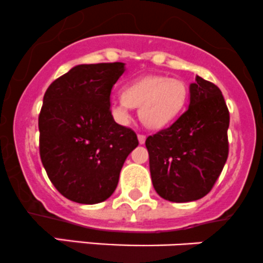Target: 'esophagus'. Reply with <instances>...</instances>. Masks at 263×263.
Here are the masks:
<instances>
[{
  "mask_svg": "<svg viewBox=\"0 0 263 263\" xmlns=\"http://www.w3.org/2000/svg\"><path fill=\"white\" fill-rule=\"evenodd\" d=\"M138 140H139V144H144V143H145V135L144 134H138Z\"/></svg>",
  "mask_w": 263,
  "mask_h": 263,
  "instance_id": "esophagus-1",
  "label": "esophagus"
}]
</instances>
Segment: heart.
I'll list each match as a JSON object with an SVG mask.
<instances>
[{
	"instance_id": "1",
	"label": "heart",
	"mask_w": 263,
	"mask_h": 263,
	"mask_svg": "<svg viewBox=\"0 0 263 263\" xmlns=\"http://www.w3.org/2000/svg\"><path fill=\"white\" fill-rule=\"evenodd\" d=\"M189 97L187 85L178 78L151 74L128 83L123 96L110 105L112 118L128 124L132 107H139V119L148 129H162L170 125L185 109Z\"/></svg>"
}]
</instances>
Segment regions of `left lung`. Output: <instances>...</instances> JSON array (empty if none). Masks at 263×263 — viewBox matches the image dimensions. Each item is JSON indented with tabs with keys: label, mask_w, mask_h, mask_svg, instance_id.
<instances>
[{
	"label": "left lung",
	"mask_w": 263,
	"mask_h": 263,
	"mask_svg": "<svg viewBox=\"0 0 263 263\" xmlns=\"http://www.w3.org/2000/svg\"><path fill=\"white\" fill-rule=\"evenodd\" d=\"M228 128L221 91L196 76L189 109L145 140L157 194L172 202L195 201L209 194L228 158Z\"/></svg>",
	"instance_id": "left-lung-1"
}]
</instances>
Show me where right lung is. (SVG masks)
Listing matches in <instances>:
<instances>
[{
    "instance_id": "obj_1",
    "label": "right lung",
    "mask_w": 263,
    "mask_h": 263,
    "mask_svg": "<svg viewBox=\"0 0 263 263\" xmlns=\"http://www.w3.org/2000/svg\"><path fill=\"white\" fill-rule=\"evenodd\" d=\"M124 63L80 64L48 87L39 114V151L48 177L78 204L109 199L121 167L139 144L110 112L112 86Z\"/></svg>"
}]
</instances>
